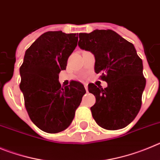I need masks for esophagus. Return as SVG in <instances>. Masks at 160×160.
Here are the masks:
<instances>
[{
  "label": "esophagus",
  "mask_w": 160,
  "mask_h": 160,
  "mask_svg": "<svg viewBox=\"0 0 160 160\" xmlns=\"http://www.w3.org/2000/svg\"><path fill=\"white\" fill-rule=\"evenodd\" d=\"M83 85H84V88H85L86 91H87V92H88V83H83Z\"/></svg>",
  "instance_id": "obj_1"
}]
</instances>
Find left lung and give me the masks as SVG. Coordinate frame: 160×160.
Returning <instances> with one entry per match:
<instances>
[{"mask_svg":"<svg viewBox=\"0 0 160 160\" xmlns=\"http://www.w3.org/2000/svg\"><path fill=\"white\" fill-rule=\"evenodd\" d=\"M78 45L95 56V72L108 83L104 89L88 84L96 97L91 108L96 123L107 130L125 128L140 110L146 85L143 61L133 44L112 30L79 34Z\"/></svg>","mask_w":160,"mask_h":160,"instance_id":"8db88e82","label":"left lung"}]
</instances>
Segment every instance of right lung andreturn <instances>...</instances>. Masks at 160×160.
<instances>
[{
	"label": "right lung",
	"mask_w": 160,
	"mask_h": 160,
	"mask_svg": "<svg viewBox=\"0 0 160 160\" xmlns=\"http://www.w3.org/2000/svg\"><path fill=\"white\" fill-rule=\"evenodd\" d=\"M77 41L76 33L44 32L26 50L20 68V88L27 112L34 124L48 133H58L69 126L86 92L80 82L61 87L58 80Z\"/></svg>",
	"instance_id": "obj_1"
}]
</instances>
